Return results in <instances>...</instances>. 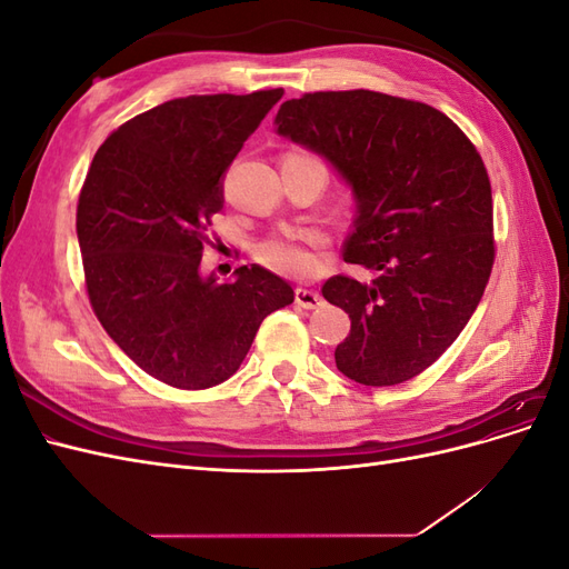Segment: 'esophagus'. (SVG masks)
Wrapping results in <instances>:
<instances>
[{
	"instance_id": "34e87169",
	"label": "esophagus",
	"mask_w": 569,
	"mask_h": 569,
	"mask_svg": "<svg viewBox=\"0 0 569 569\" xmlns=\"http://www.w3.org/2000/svg\"><path fill=\"white\" fill-rule=\"evenodd\" d=\"M297 303L301 308H318L322 303V297L318 295V291L313 289H306V287H299L297 289Z\"/></svg>"
}]
</instances>
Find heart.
Masks as SVG:
<instances>
[{"instance_id":"b5f03b06","label":"heart","mask_w":569,"mask_h":569,"mask_svg":"<svg viewBox=\"0 0 569 569\" xmlns=\"http://www.w3.org/2000/svg\"><path fill=\"white\" fill-rule=\"evenodd\" d=\"M325 247V237L318 232H280L258 242V261L274 272L308 278L320 268L318 251Z\"/></svg>"}]
</instances>
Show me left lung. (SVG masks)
I'll list each match as a JSON object with an SVG mask.
<instances>
[{"instance_id":"obj_1","label":"left lung","mask_w":569,"mask_h":569,"mask_svg":"<svg viewBox=\"0 0 569 569\" xmlns=\"http://www.w3.org/2000/svg\"><path fill=\"white\" fill-rule=\"evenodd\" d=\"M278 132L330 161L353 189L343 261L322 297L351 332L335 360L366 387H391L451 347L485 295L496 258L487 166L453 120L416 99L372 90L308 92L280 107Z\"/></svg>"}]
</instances>
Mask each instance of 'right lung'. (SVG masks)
Segmentation results:
<instances>
[{
	"mask_svg": "<svg viewBox=\"0 0 569 569\" xmlns=\"http://www.w3.org/2000/svg\"><path fill=\"white\" fill-rule=\"evenodd\" d=\"M282 94L170 99L113 130L82 182L76 228L92 311L163 385L226 382L263 318L295 301V289L256 263L232 282L199 272L222 176Z\"/></svg>",
	"mask_w": 569,
	"mask_h": 569,
	"instance_id": "add662e5",
	"label": "right lung"
}]
</instances>
